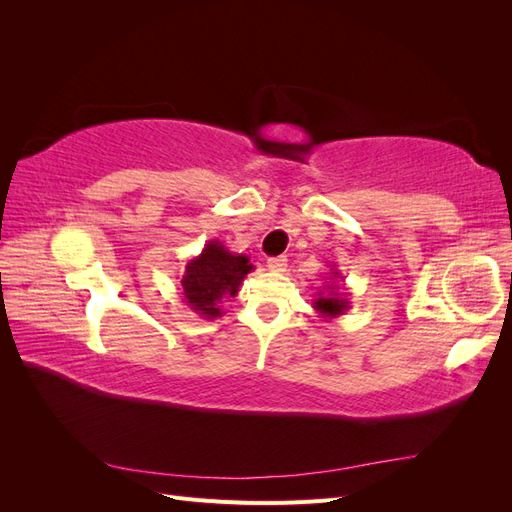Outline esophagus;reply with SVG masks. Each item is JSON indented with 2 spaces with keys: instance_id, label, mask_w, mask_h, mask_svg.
<instances>
[{
  "instance_id": "34e87169",
  "label": "esophagus",
  "mask_w": 512,
  "mask_h": 512,
  "mask_svg": "<svg viewBox=\"0 0 512 512\" xmlns=\"http://www.w3.org/2000/svg\"><path fill=\"white\" fill-rule=\"evenodd\" d=\"M267 269L273 273H282L286 269V258L284 256H273L267 260Z\"/></svg>"
}]
</instances>
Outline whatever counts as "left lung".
<instances>
[{"label": "left lung", "instance_id": "obj_1", "mask_svg": "<svg viewBox=\"0 0 512 512\" xmlns=\"http://www.w3.org/2000/svg\"><path fill=\"white\" fill-rule=\"evenodd\" d=\"M324 286L314 294V309L322 320H331L344 316L350 309V294L344 288V275L339 273L333 265L324 275Z\"/></svg>", "mask_w": 512, "mask_h": 512}]
</instances>
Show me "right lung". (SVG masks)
Wrapping results in <instances>:
<instances>
[{"instance_id":"right-lung-1","label":"right lung","mask_w":512,"mask_h":512,"mask_svg":"<svg viewBox=\"0 0 512 512\" xmlns=\"http://www.w3.org/2000/svg\"><path fill=\"white\" fill-rule=\"evenodd\" d=\"M254 269L250 258L232 254L220 239L205 243L203 252L190 258L181 277V294L192 312L207 320L220 318L222 299L237 297L245 275Z\"/></svg>"}]
</instances>
